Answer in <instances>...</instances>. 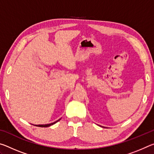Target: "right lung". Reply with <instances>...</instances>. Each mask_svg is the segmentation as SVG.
Here are the masks:
<instances>
[{
  "instance_id": "1",
  "label": "right lung",
  "mask_w": 154,
  "mask_h": 154,
  "mask_svg": "<svg viewBox=\"0 0 154 154\" xmlns=\"http://www.w3.org/2000/svg\"><path fill=\"white\" fill-rule=\"evenodd\" d=\"M60 119H59L58 120H57V121H56V122H53V123H51V124H39V125H35V126H38V127H49V126H52V125H54V124H56V122H58V121H60Z\"/></svg>"
}]
</instances>
